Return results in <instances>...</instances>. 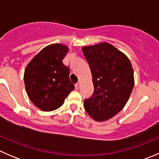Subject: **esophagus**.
Listing matches in <instances>:
<instances>
[{"mask_svg": "<svg viewBox=\"0 0 159 159\" xmlns=\"http://www.w3.org/2000/svg\"><path fill=\"white\" fill-rule=\"evenodd\" d=\"M80 85H81V84L80 83H77V84H75V89L76 90H78L80 89Z\"/></svg>", "mask_w": 159, "mask_h": 159, "instance_id": "34e87169", "label": "esophagus"}]
</instances>
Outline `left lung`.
I'll return each instance as SVG.
<instances>
[{
    "label": "left lung",
    "mask_w": 159,
    "mask_h": 159,
    "mask_svg": "<svg viewBox=\"0 0 159 159\" xmlns=\"http://www.w3.org/2000/svg\"><path fill=\"white\" fill-rule=\"evenodd\" d=\"M92 75L94 93L84 99L86 112L98 121L109 119L127 103L134 87L129 59L109 43L82 48Z\"/></svg>",
    "instance_id": "1"
}]
</instances>
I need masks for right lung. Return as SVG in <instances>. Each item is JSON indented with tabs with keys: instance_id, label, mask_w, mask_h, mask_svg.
<instances>
[{
	"instance_id": "right-lung-1",
	"label": "right lung",
	"mask_w": 159,
	"mask_h": 159,
	"mask_svg": "<svg viewBox=\"0 0 159 159\" xmlns=\"http://www.w3.org/2000/svg\"><path fill=\"white\" fill-rule=\"evenodd\" d=\"M67 46L54 44L43 48L27 65L25 70L26 91L34 105L44 111L60 108L75 84L69 79V68L62 60Z\"/></svg>"
}]
</instances>
